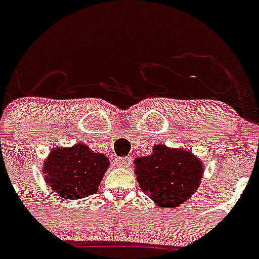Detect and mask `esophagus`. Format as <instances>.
Masks as SVG:
<instances>
[{"label": "esophagus", "mask_w": 259, "mask_h": 259, "mask_svg": "<svg viewBox=\"0 0 259 259\" xmlns=\"http://www.w3.org/2000/svg\"><path fill=\"white\" fill-rule=\"evenodd\" d=\"M115 163H116V165H119V167H130V164H131V158H116L115 159Z\"/></svg>", "instance_id": "34e87169"}]
</instances>
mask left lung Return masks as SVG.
Listing matches in <instances>:
<instances>
[{
    "label": "left lung",
    "instance_id": "8db88e82",
    "mask_svg": "<svg viewBox=\"0 0 259 259\" xmlns=\"http://www.w3.org/2000/svg\"><path fill=\"white\" fill-rule=\"evenodd\" d=\"M135 168L142 191L165 208L183 204L203 175V164L191 152L165 146H155L152 154L135 159Z\"/></svg>",
    "mask_w": 259,
    "mask_h": 259
}]
</instances>
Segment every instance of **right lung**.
Returning <instances> with one entry per match:
<instances>
[{
	"instance_id": "right-lung-1",
	"label": "right lung",
	"mask_w": 259,
	"mask_h": 259,
	"mask_svg": "<svg viewBox=\"0 0 259 259\" xmlns=\"http://www.w3.org/2000/svg\"><path fill=\"white\" fill-rule=\"evenodd\" d=\"M108 167L105 155L76 144L52 151L44 163L45 181L64 199H81L97 191Z\"/></svg>"
}]
</instances>
